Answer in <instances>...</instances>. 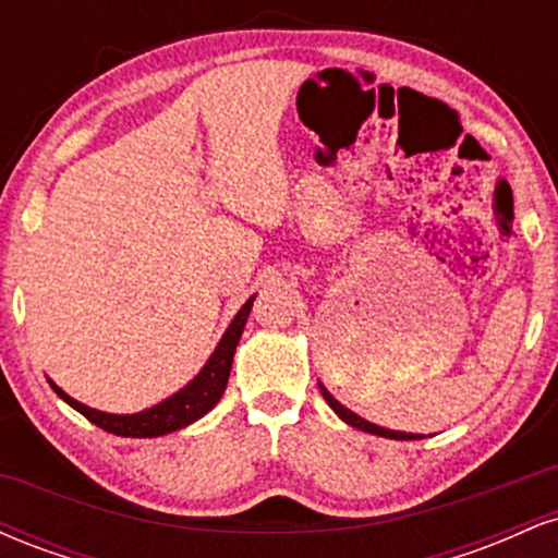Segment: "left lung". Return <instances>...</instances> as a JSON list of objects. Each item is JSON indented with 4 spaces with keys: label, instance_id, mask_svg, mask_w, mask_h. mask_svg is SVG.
Segmentation results:
<instances>
[{
    "label": "left lung",
    "instance_id": "left-lung-1",
    "mask_svg": "<svg viewBox=\"0 0 558 558\" xmlns=\"http://www.w3.org/2000/svg\"><path fill=\"white\" fill-rule=\"evenodd\" d=\"M319 390H323V399L328 401V407L332 409V412H336L338 417H341L343 422H349L351 427H356V430L373 433V435H383V438H393V440H420V438H422V435H412V433H396V430H386V427H380V425H373V422L362 420L360 414L349 412V409H345L343 403H338L336 399H332V396H330L328 390H325L323 386H319Z\"/></svg>",
    "mask_w": 558,
    "mask_h": 558
}]
</instances>
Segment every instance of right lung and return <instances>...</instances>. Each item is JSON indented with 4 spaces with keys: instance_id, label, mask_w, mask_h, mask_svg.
Here are the masks:
<instances>
[{
    "instance_id": "1",
    "label": "right lung",
    "mask_w": 558,
    "mask_h": 558,
    "mask_svg": "<svg viewBox=\"0 0 558 558\" xmlns=\"http://www.w3.org/2000/svg\"><path fill=\"white\" fill-rule=\"evenodd\" d=\"M252 301L254 296L248 299L246 304L241 306L239 315L233 317V323H230V328L226 330V336H222V341L215 349V354L209 356L207 364H204L202 373H198L183 390H178L175 396H170L168 401L157 403V407L146 409V412H138V414L96 412V409H88L75 399H70V396L62 393L54 383H49V386H52L54 393L60 396V399H65L75 412H81L88 422H94L96 427H101V430L112 435H123V438H155V435L181 430V427L191 425V422H196L198 417H204V414L220 401L222 390L228 386L230 367H233L235 345L241 341L243 325H246L248 312H252Z\"/></svg>"
}]
</instances>
